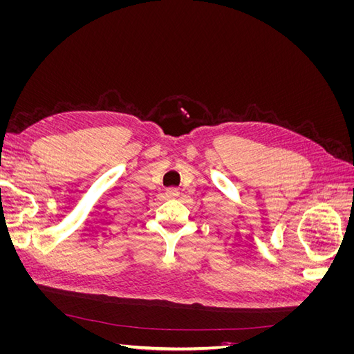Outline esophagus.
I'll return each instance as SVG.
<instances>
[{"label":"esophagus","mask_w":354,"mask_h":354,"mask_svg":"<svg viewBox=\"0 0 354 354\" xmlns=\"http://www.w3.org/2000/svg\"><path fill=\"white\" fill-rule=\"evenodd\" d=\"M165 195H167V198H169V199H171V198H177V196L180 195V190L176 189V187H171V189L167 190Z\"/></svg>","instance_id":"esophagus-1"}]
</instances>
